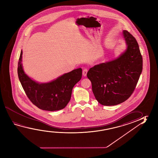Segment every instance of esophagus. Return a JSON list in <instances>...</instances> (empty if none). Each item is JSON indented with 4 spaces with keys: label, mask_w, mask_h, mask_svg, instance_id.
I'll return each mask as SVG.
<instances>
[{
    "label": "esophagus",
    "mask_w": 158,
    "mask_h": 158,
    "mask_svg": "<svg viewBox=\"0 0 158 158\" xmlns=\"http://www.w3.org/2000/svg\"><path fill=\"white\" fill-rule=\"evenodd\" d=\"M87 73H88V69H84L83 71V76H84V77L86 76Z\"/></svg>",
    "instance_id": "1"
}]
</instances>
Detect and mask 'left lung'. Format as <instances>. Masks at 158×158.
I'll list each match as a JSON object with an SVG mask.
<instances>
[{
  "mask_svg": "<svg viewBox=\"0 0 158 158\" xmlns=\"http://www.w3.org/2000/svg\"><path fill=\"white\" fill-rule=\"evenodd\" d=\"M127 48L119 57L95 65L87 73L96 100L104 106L123 102L135 90L142 72V56L136 39L123 31Z\"/></svg>",
  "mask_w": 158,
  "mask_h": 158,
  "instance_id": "1",
  "label": "left lung"
}]
</instances>
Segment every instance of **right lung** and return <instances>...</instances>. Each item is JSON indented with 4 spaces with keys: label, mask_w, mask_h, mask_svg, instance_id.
Instances as JSON below:
<instances>
[{
    "label": "right lung",
    "mask_w": 158,
    "mask_h": 158,
    "mask_svg": "<svg viewBox=\"0 0 158 158\" xmlns=\"http://www.w3.org/2000/svg\"><path fill=\"white\" fill-rule=\"evenodd\" d=\"M21 50L18 74L21 85L32 104L43 110L54 111L64 109L70 101L74 86L81 79L82 69L78 68L64 74L49 83H39L23 71Z\"/></svg>",
    "instance_id": "right-lung-1"
}]
</instances>
